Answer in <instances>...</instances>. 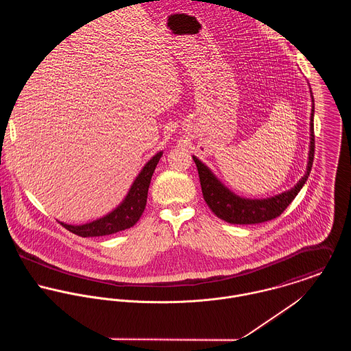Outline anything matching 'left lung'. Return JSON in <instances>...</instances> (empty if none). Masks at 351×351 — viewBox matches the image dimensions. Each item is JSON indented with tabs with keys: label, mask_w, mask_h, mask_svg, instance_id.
I'll return each instance as SVG.
<instances>
[{
	"label": "left lung",
	"mask_w": 351,
	"mask_h": 351,
	"mask_svg": "<svg viewBox=\"0 0 351 351\" xmlns=\"http://www.w3.org/2000/svg\"><path fill=\"white\" fill-rule=\"evenodd\" d=\"M312 102H313V97H312ZM313 113H315V104L312 105V110H311V123H309L311 145H309L306 173L295 185V188L278 196L265 199V200H249V199L239 197L234 195L230 189H227L201 160H199L196 156H193V160L197 166L199 177H200L201 191H202L204 200L217 217L231 224H258V223L269 221L278 217L287 209V206L300 192L312 169L313 155H315Z\"/></svg>",
	"instance_id": "left-lung-1"
}]
</instances>
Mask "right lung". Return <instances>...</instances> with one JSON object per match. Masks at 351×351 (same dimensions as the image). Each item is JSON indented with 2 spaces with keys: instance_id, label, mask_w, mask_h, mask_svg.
Instances as JSON below:
<instances>
[{
  "instance_id": "right-lung-1",
  "label": "right lung",
  "mask_w": 351,
  "mask_h": 351,
  "mask_svg": "<svg viewBox=\"0 0 351 351\" xmlns=\"http://www.w3.org/2000/svg\"><path fill=\"white\" fill-rule=\"evenodd\" d=\"M160 156H162V151L155 154L146 163L143 170L139 173V176L134 181L127 197L114 210L105 215L99 220H95L92 223H86L82 226H71L64 223H60V224L70 232L82 238L110 235L135 226L141 219L142 213L145 212L151 177Z\"/></svg>"
}]
</instances>
